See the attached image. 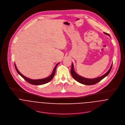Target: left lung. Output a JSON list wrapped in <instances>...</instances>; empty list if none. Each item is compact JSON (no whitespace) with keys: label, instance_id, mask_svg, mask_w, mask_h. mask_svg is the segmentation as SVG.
Masks as SVG:
<instances>
[{"label":"left lung","instance_id":"left-lung-1","mask_svg":"<svg viewBox=\"0 0 125 125\" xmlns=\"http://www.w3.org/2000/svg\"><path fill=\"white\" fill-rule=\"evenodd\" d=\"M104 34H105V35H107L108 36H109L110 37V36L107 33H104ZM112 65L113 63L112 64L110 69H109V70L105 73L103 75L97 77V78H85L84 77L79 74H78L74 69V66H73V62L72 63V67L71 70V73L73 77V78L78 82L84 84V85H92L94 84H95L97 83H98L99 82H100V81H101L103 79H104V77H105L106 76H107V75L109 74V73H110V72L111 70V69L112 68Z\"/></svg>","mask_w":125,"mask_h":125}]
</instances>
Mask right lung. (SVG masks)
<instances>
[{"mask_svg":"<svg viewBox=\"0 0 125 125\" xmlns=\"http://www.w3.org/2000/svg\"><path fill=\"white\" fill-rule=\"evenodd\" d=\"M60 62L58 63L55 66L52 72V74L49 76L48 77H46V78H42V79H30V78H29L26 76H25L24 75H23L22 74H21L19 71L18 70L17 67H16V65L15 64V63H14V65H15V69H16V70L17 72V73H18V74H19L24 79H25L26 81H27L28 83H29L30 84H32V85H43V84H46L48 82H49L50 81H51V80L53 78V77L55 75V71H56V67H57V66L59 64Z\"/></svg>","mask_w":125,"mask_h":125,"instance_id":"1","label":"right lung"}]
</instances>
